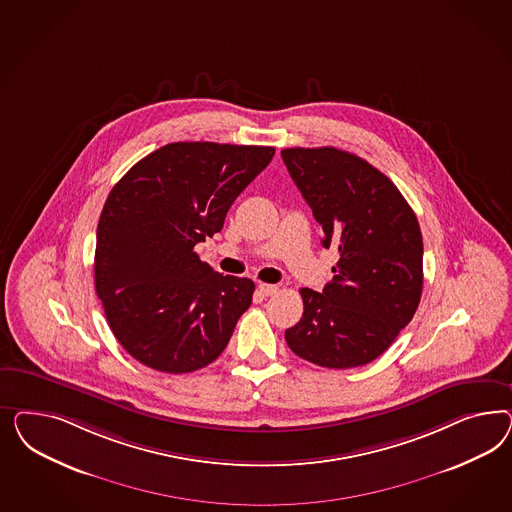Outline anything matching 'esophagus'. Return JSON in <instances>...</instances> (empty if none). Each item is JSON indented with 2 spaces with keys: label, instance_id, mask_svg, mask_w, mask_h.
<instances>
[{
  "label": "esophagus",
  "instance_id": "34e87169",
  "mask_svg": "<svg viewBox=\"0 0 512 512\" xmlns=\"http://www.w3.org/2000/svg\"><path fill=\"white\" fill-rule=\"evenodd\" d=\"M259 293L263 296H272L278 293V287L276 285H270V283H259Z\"/></svg>",
  "mask_w": 512,
  "mask_h": 512
}]
</instances>
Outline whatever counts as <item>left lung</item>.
Wrapping results in <instances>:
<instances>
[{
  "instance_id": "1",
  "label": "left lung",
  "mask_w": 512,
  "mask_h": 512,
  "mask_svg": "<svg viewBox=\"0 0 512 512\" xmlns=\"http://www.w3.org/2000/svg\"><path fill=\"white\" fill-rule=\"evenodd\" d=\"M281 157L323 227V246L340 253L323 293L300 289L304 313L285 340L323 368L364 366L419 308V221L398 187L358 155L325 146L287 148Z\"/></svg>"
}]
</instances>
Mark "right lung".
I'll return each instance as SVG.
<instances>
[{
  "label": "right lung",
  "mask_w": 512,
  "mask_h": 512,
  "mask_svg": "<svg viewBox=\"0 0 512 512\" xmlns=\"http://www.w3.org/2000/svg\"><path fill=\"white\" fill-rule=\"evenodd\" d=\"M272 146L172 142L125 172L97 225L95 291L110 330L140 364L189 373L214 362L255 283L223 276L195 246L223 229Z\"/></svg>",
  "instance_id": "1"
}]
</instances>
